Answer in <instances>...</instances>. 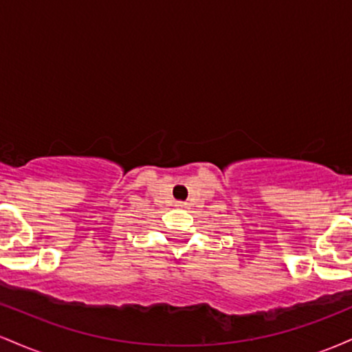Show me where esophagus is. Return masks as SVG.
I'll use <instances>...</instances> for the list:
<instances>
[{
    "mask_svg": "<svg viewBox=\"0 0 352 352\" xmlns=\"http://www.w3.org/2000/svg\"><path fill=\"white\" fill-rule=\"evenodd\" d=\"M175 207H177V208H187L188 204H187V201H177Z\"/></svg>",
    "mask_w": 352,
    "mask_h": 352,
    "instance_id": "obj_1",
    "label": "esophagus"
}]
</instances>
